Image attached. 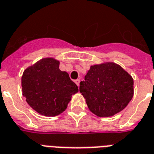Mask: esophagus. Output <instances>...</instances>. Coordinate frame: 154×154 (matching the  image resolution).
<instances>
[{"label":"esophagus","mask_w":154,"mask_h":154,"mask_svg":"<svg viewBox=\"0 0 154 154\" xmlns=\"http://www.w3.org/2000/svg\"><path fill=\"white\" fill-rule=\"evenodd\" d=\"M75 83H76V84H77V86H79V85H80V79L75 80Z\"/></svg>","instance_id":"34e87169"}]
</instances>
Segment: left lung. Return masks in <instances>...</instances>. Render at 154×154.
Instances as JSON below:
<instances>
[{"label": "left lung", "mask_w": 154, "mask_h": 154, "mask_svg": "<svg viewBox=\"0 0 154 154\" xmlns=\"http://www.w3.org/2000/svg\"><path fill=\"white\" fill-rule=\"evenodd\" d=\"M80 92L92 113L110 117L123 111L132 100L133 78L113 62L95 64L80 83Z\"/></svg>", "instance_id": "1"}]
</instances>
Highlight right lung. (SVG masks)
<instances>
[{"instance_id": "add662e5", "label": "right lung", "mask_w": 154, "mask_h": 154, "mask_svg": "<svg viewBox=\"0 0 154 154\" xmlns=\"http://www.w3.org/2000/svg\"><path fill=\"white\" fill-rule=\"evenodd\" d=\"M59 66L56 59L43 58L26 69L22 76V95L30 107L44 116L64 112L72 94L78 92L69 73Z\"/></svg>"}]
</instances>
